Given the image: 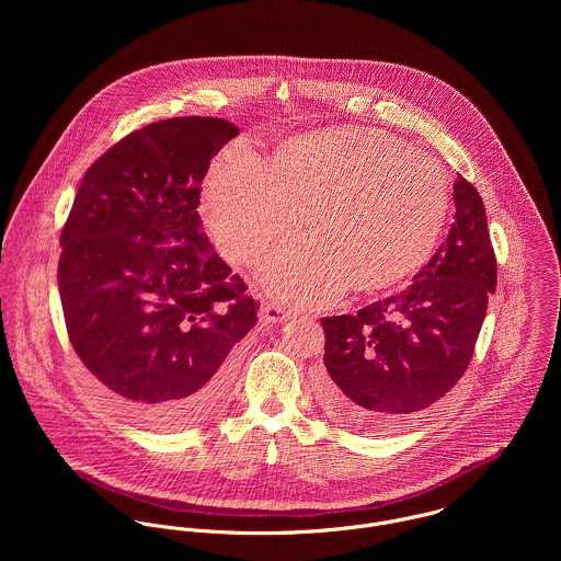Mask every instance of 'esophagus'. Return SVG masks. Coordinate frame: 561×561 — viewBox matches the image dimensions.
<instances>
[{
  "instance_id": "obj_1",
  "label": "esophagus",
  "mask_w": 561,
  "mask_h": 561,
  "mask_svg": "<svg viewBox=\"0 0 561 561\" xmlns=\"http://www.w3.org/2000/svg\"><path fill=\"white\" fill-rule=\"evenodd\" d=\"M287 318H289V313L280 305H265V307H261V320L267 321V323L285 321Z\"/></svg>"
}]
</instances>
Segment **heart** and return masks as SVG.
Segmentation results:
<instances>
[{
	"instance_id": "b5f03b06",
	"label": "heart",
	"mask_w": 561,
	"mask_h": 561,
	"mask_svg": "<svg viewBox=\"0 0 561 561\" xmlns=\"http://www.w3.org/2000/svg\"><path fill=\"white\" fill-rule=\"evenodd\" d=\"M447 209L443 165L369 127L289 136L272 161L233 142L203 187L207 225L231 263L254 261L305 216L309 238L270 254L261 272L265 289L291 305L398 285L432 256Z\"/></svg>"
}]
</instances>
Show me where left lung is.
<instances>
[{
  "mask_svg": "<svg viewBox=\"0 0 561 561\" xmlns=\"http://www.w3.org/2000/svg\"><path fill=\"white\" fill-rule=\"evenodd\" d=\"M445 243L396 296L356 316L323 318V408L367 434H385L454 389L467 371L496 285L480 192L458 174Z\"/></svg>",
  "mask_w": 561,
  "mask_h": 561,
  "instance_id": "1",
  "label": "left lung"
}]
</instances>
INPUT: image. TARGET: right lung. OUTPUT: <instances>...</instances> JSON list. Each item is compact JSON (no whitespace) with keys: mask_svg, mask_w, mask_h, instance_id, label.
Here are the masks:
<instances>
[{"mask_svg":"<svg viewBox=\"0 0 561 561\" xmlns=\"http://www.w3.org/2000/svg\"><path fill=\"white\" fill-rule=\"evenodd\" d=\"M240 129L222 118L151 123L105 151L62 229L58 287L73 350L136 423L181 430L229 391L233 347L259 305L196 211L211 158Z\"/></svg>","mask_w":561,"mask_h":561,"instance_id":"obj_1","label":"right lung"}]
</instances>
